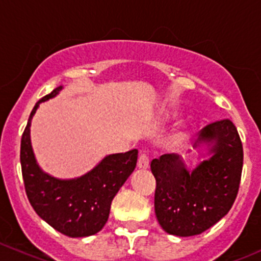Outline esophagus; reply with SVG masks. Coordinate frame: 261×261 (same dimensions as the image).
<instances>
[{
  "label": "esophagus",
  "mask_w": 261,
  "mask_h": 261,
  "mask_svg": "<svg viewBox=\"0 0 261 261\" xmlns=\"http://www.w3.org/2000/svg\"><path fill=\"white\" fill-rule=\"evenodd\" d=\"M138 167L142 170H145L149 167V158H148V155L145 153H140V155H139Z\"/></svg>",
  "instance_id": "1"
}]
</instances>
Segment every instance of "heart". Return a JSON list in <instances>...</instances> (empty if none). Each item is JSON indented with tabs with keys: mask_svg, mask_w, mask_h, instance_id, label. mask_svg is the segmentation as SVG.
I'll return each instance as SVG.
<instances>
[{
	"mask_svg": "<svg viewBox=\"0 0 261 261\" xmlns=\"http://www.w3.org/2000/svg\"><path fill=\"white\" fill-rule=\"evenodd\" d=\"M174 113L175 112H172V114ZM189 133H191V127H189V125L180 126V127L175 131L174 135L171 136V139H170V142H169L170 147L172 148L180 147V145L187 140V138L189 136Z\"/></svg>",
	"mask_w": 261,
	"mask_h": 261,
	"instance_id": "heart-1",
	"label": "heart"
}]
</instances>
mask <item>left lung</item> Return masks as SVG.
Masks as SVG:
<instances>
[{
    "label": "left lung",
    "instance_id": "1",
    "mask_svg": "<svg viewBox=\"0 0 261 261\" xmlns=\"http://www.w3.org/2000/svg\"><path fill=\"white\" fill-rule=\"evenodd\" d=\"M208 158L189 169L179 154H164L150 164L155 177L154 211L169 234L191 237L207 230L232 208L240 188L243 149L230 119L202 128L194 149Z\"/></svg>",
    "mask_w": 261,
    "mask_h": 261
}]
</instances>
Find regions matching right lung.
I'll return each instance as SVG.
<instances>
[{
	"mask_svg": "<svg viewBox=\"0 0 261 261\" xmlns=\"http://www.w3.org/2000/svg\"><path fill=\"white\" fill-rule=\"evenodd\" d=\"M63 90L57 87L37 101L21 136L20 164L27 197L37 215L68 237H89L103 229L119 188L133 174L138 150L104 157L92 170L74 179H59L37 164L31 143V123L42 101Z\"/></svg>",
	"mask_w": 261,
	"mask_h": 261,
	"instance_id": "add662e5",
	"label": "right lung"
}]
</instances>
